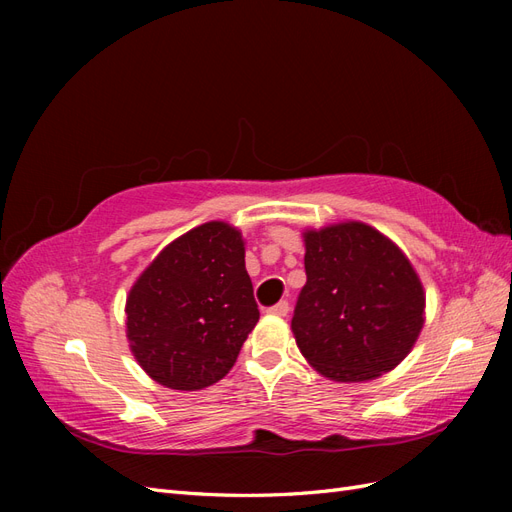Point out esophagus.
Here are the masks:
<instances>
[{
  "label": "esophagus",
  "instance_id": "1",
  "mask_svg": "<svg viewBox=\"0 0 512 512\" xmlns=\"http://www.w3.org/2000/svg\"><path fill=\"white\" fill-rule=\"evenodd\" d=\"M288 301H280V303H275V305H271L269 309H267V314H271V316H286L288 314Z\"/></svg>",
  "mask_w": 512,
  "mask_h": 512
}]
</instances>
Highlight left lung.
Here are the masks:
<instances>
[{
    "label": "left lung",
    "instance_id": "1",
    "mask_svg": "<svg viewBox=\"0 0 512 512\" xmlns=\"http://www.w3.org/2000/svg\"><path fill=\"white\" fill-rule=\"evenodd\" d=\"M305 275L292 333L307 363L335 382L395 369L425 322V290L406 254L363 222L303 232Z\"/></svg>",
    "mask_w": 512,
    "mask_h": 512
}]
</instances>
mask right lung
I'll use <instances>...</instances> for the list:
<instances>
[{"label":"right lung","instance_id":"add662e5","mask_svg":"<svg viewBox=\"0 0 512 512\" xmlns=\"http://www.w3.org/2000/svg\"><path fill=\"white\" fill-rule=\"evenodd\" d=\"M126 316L149 378L175 391L222 380L260 318L241 232L207 222L168 243L130 288Z\"/></svg>","mask_w":512,"mask_h":512}]
</instances>
